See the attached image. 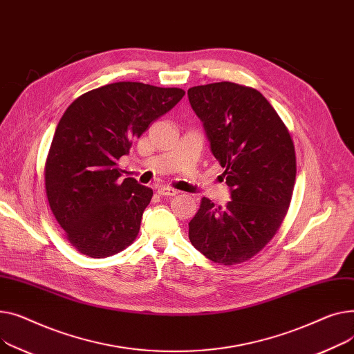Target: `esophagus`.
Returning <instances> with one entry per match:
<instances>
[{"mask_svg":"<svg viewBox=\"0 0 354 354\" xmlns=\"http://www.w3.org/2000/svg\"><path fill=\"white\" fill-rule=\"evenodd\" d=\"M157 192L160 196H177L180 193V192L171 189V187H165V185H160Z\"/></svg>","mask_w":354,"mask_h":354,"instance_id":"1","label":"esophagus"}]
</instances>
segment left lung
<instances>
[{"mask_svg":"<svg viewBox=\"0 0 354 354\" xmlns=\"http://www.w3.org/2000/svg\"><path fill=\"white\" fill-rule=\"evenodd\" d=\"M187 94L232 196L224 207L204 197L189 237L212 261L239 264L273 239L287 213L296 181L293 140L254 88L221 81Z\"/></svg>","mask_w":354,"mask_h":354,"instance_id":"8db88e82","label":"left lung"}]
</instances>
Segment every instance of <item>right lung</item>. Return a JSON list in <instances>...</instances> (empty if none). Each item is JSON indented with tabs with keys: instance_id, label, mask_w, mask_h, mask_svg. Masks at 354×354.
<instances>
[{
	"instance_id": "obj_1",
	"label": "right lung",
	"mask_w": 354,
	"mask_h": 354,
	"mask_svg": "<svg viewBox=\"0 0 354 354\" xmlns=\"http://www.w3.org/2000/svg\"><path fill=\"white\" fill-rule=\"evenodd\" d=\"M184 94L121 81L80 95L62 114L46 164V192L77 252L109 257L134 241L153 190L122 180L117 161Z\"/></svg>"
}]
</instances>
